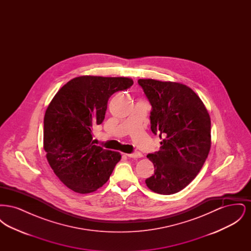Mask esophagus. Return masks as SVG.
<instances>
[{
	"instance_id": "obj_1",
	"label": "esophagus",
	"mask_w": 251,
	"mask_h": 251,
	"mask_svg": "<svg viewBox=\"0 0 251 251\" xmlns=\"http://www.w3.org/2000/svg\"><path fill=\"white\" fill-rule=\"evenodd\" d=\"M126 155L128 156V157H130V158H140V157H142V153H140V152H134V153H129V154H126Z\"/></svg>"
}]
</instances>
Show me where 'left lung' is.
I'll return each mask as SVG.
<instances>
[{"instance_id":"left-lung-1","label":"left lung","mask_w":251,"mask_h":251,"mask_svg":"<svg viewBox=\"0 0 251 251\" xmlns=\"http://www.w3.org/2000/svg\"><path fill=\"white\" fill-rule=\"evenodd\" d=\"M151 104V129L162 139L160 151L147 157L154 174L147 186L161 195L186 187L203 167L211 149V119L190 87L174 82L139 79Z\"/></svg>"}]
</instances>
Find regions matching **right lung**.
<instances>
[{
  "label": "right lung",
  "instance_id": "right-lung-1",
  "mask_svg": "<svg viewBox=\"0 0 251 251\" xmlns=\"http://www.w3.org/2000/svg\"><path fill=\"white\" fill-rule=\"evenodd\" d=\"M132 84L127 77L80 76L63 85L50 102L44 150L55 175L72 191H96L120 162V152L94 145L92 131L104 120L109 98Z\"/></svg>",
  "mask_w": 251,
  "mask_h": 251
}]
</instances>
